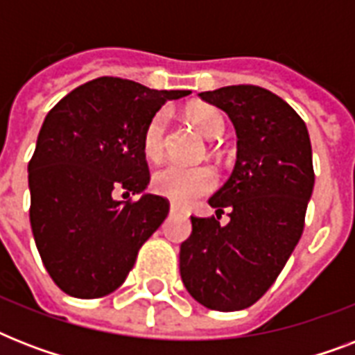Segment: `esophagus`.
<instances>
[{
  "instance_id": "obj_1",
  "label": "esophagus",
  "mask_w": 355,
  "mask_h": 355,
  "mask_svg": "<svg viewBox=\"0 0 355 355\" xmlns=\"http://www.w3.org/2000/svg\"><path fill=\"white\" fill-rule=\"evenodd\" d=\"M169 210H171V214H184L182 208L175 205V202H171V208H169Z\"/></svg>"
}]
</instances>
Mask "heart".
Returning a JSON list of instances; mask_svg holds the SVG:
<instances>
[{"label": "heart", "mask_w": 355, "mask_h": 355, "mask_svg": "<svg viewBox=\"0 0 355 355\" xmlns=\"http://www.w3.org/2000/svg\"><path fill=\"white\" fill-rule=\"evenodd\" d=\"M189 123L199 130L205 138L216 139L225 130V118L216 107L197 103L188 108ZM144 155L153 162H158L166 149V114L158 112L149 119L141 136ZM216 186V173L208 166L184 167L177 164L160 167L155 171L150 188L162 197H167L177 205H188L189 200L208 193Z\"/></svg>", "instance_id": "obj_1"}]
</instances>
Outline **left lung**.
Returning <instances> with one entry per match:
<instances>
[{
	"label": "left lung",
	"mask_w": 355,
	"mask_h": 355,
	"mask_svg": "<svg viewBox=\"0 0 355 355\" xmlns=\"http://www.w3.org/2000/svg\"><path fill=\"white\" fill-rule=\"evenodd\" d=\"M237 134V160L208 205L216 216L191 217L180 245V276L199 304L237 311L258 302L302 236L315 184L311 141L302 118L272 92L252 85L202 92ZM228 207V225L218 217Z\"/></svg>",
	"instance_id": "obj_1"
}]
</instances>
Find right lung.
Returning a JSON list of instances; mask_svg holds the SVG:
<instances>
[{
    "label": "right lung",
    "mask_w": 355,
    "mask_h": 355,
    "mask_svg": "<svg viewBox=\"0 0 355 355\" xmlns=\"http://www.w3.org/2000/svg\"><path fill=\"white\" fill-rule=\"evenodd\" d=\"M188 94L99 77L47 112L27 167L29 219L44 267L69 297L116 291L169 214L160 195L136 200L116 195L147 188L145 127L167 99Z\"/></svg>",
    "instance_id": "obj_1"
}]
</instances>
